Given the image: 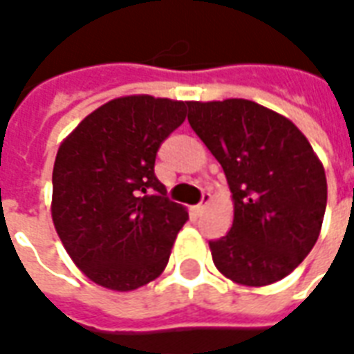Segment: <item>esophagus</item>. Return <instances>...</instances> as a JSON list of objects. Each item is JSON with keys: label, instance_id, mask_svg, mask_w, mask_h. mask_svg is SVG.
<instances>
[{"label": "esophagus", "instance_id": "1", "mask_svg": "<svg viewBox=\"0 0 354 354\" xmlns=\"http://www.w3.org/2000/svg\"><path fill=\"white\" fill-rule=\"evenodd\" d=\"M208 201H210V195L208 193H203V199H201V203L195 207V212H203L205 208H207Z\"/></svg>", "mask_w": 354, "mask_h": 354}]
</instances>
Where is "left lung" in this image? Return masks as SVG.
Listing matches in <instances>:
<instances>
[{"label": "left lung", "mask_w": 354, "mask_h": 354, "mask_svg": "<svg viewBox=\"0 0 354 354\" xmlns=\"http://www.w3.org/2000/svg\"><path fill=\"white\" fill-rule=\"evenodd\" d=\"M187 109L235 201L230 233L208 241L214 266L245 286L281 281L319 239L328 195L322 162L296 124L256 102H187Z\"/></svg>", "instance_id": "8db88e82"}]
</instances>
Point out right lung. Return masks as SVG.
<instances>
[{"mask_svg": "<svg viewBox=\"0 0 354 354\" xmlns=\"http://www.w3.org/2000/svg\"><path fill=\"white\" fill-rule=\"evenodd\" d=\"M185 108L169 98H115L58 149L53 222L75 266L104 288L129 292L157 279L189 220L155 176L157 151Z\"/></svg>", "mask_w": 354, "mask_h": 354, "instance_id": "1", "label": "right lung"}]
</instances>
